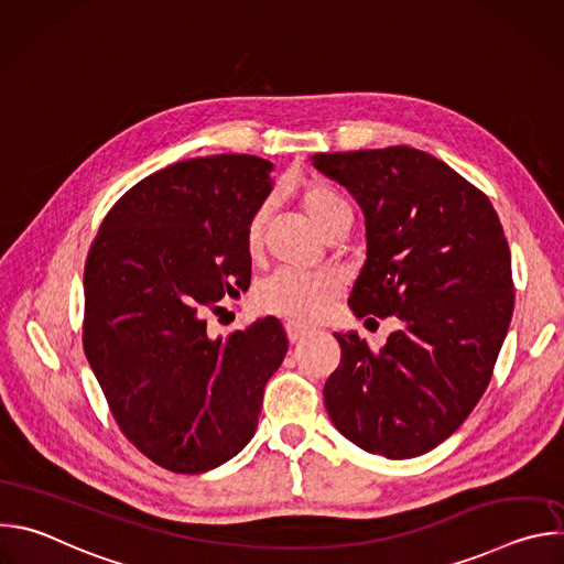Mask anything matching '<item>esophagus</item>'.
<instances>
[{
  "instance_id": "34e87169",
  "label": "esophagus",
  "mask_w": 564,
  "mask_h": 564,
  "mask_svg": "<svg viewBox=\"0 0 564 564\" xmlns=\"http://www.w3.org/2000/svg\"><path fill=\"white\" fill-rule=\"evenodd\" d=\"M285 330H288V339H290L292 344H296V341L305 339V337L312 333L310 328H305V326H296V324H290Z\"/></svg>"
}]
</instances>
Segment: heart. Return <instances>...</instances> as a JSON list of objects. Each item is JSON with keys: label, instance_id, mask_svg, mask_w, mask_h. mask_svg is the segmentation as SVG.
Listing matches in <instances>:
<instances>
[{"label": "heart", "instance_id": "1", "mask_svg": "<svg viewBox=\"0 0 564 564\" xmlns=\"http://www.w3.org/2000/svg\"><path fill=\"white\" fill-rule=\"evenodd\" d=\"M303 209L324 231V236L348 229L352 223V209L348 200L328 185H310L301 194ZM272 216V200H265L248 225L246 243L252 254H259L265 240L268 223ZM341 283L333 274H307L294 270H281L265 281L259 290V305L265 312L283 316L292 324H307L328 310L333 299L339 294Z\"/></svg>", "mask_w": 564, "mask_h": 564}]
</instances>
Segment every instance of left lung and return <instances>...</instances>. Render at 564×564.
<instances>
[{
	"label": "left lung",
	"instance_id": "left-lung-1",
	"mask_svg": "<svg viewBox=\"0 0 564 564\" xmlns=\"http://www.w3.org/2000/svg\"><path fill=\"white\" fill-rule=\"evenodd\" d=\"M312 165L366 218L350 310L401 324L379 352L357 333H335L341 361L324 386L328 415L368 453L424 455L491 381L516 299L505 229L485 194L413 147L314 153Z\"/></svg>",
	"mask_w": 564,
	"mask_h": 564
}]
</instances>
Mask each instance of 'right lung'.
Masks as SVG:
<instances>
[{
    "label": "right lung",
    "mask_w": 564,
    "mask_h": 564,
    "mask_svg": "<svg viewBox=\"0 0 564 564\" xmlns=\"http://www.w3.org/2000/svg\"><path fill=\"white\" fill-rule=\"evenodd\" d=\"M272 163L220 153L133 185L85 265V355L127 440L174 473H205L254 437L288 337L265 316L212 339L207 310L248 288L246 243Z\"/></svg>",
    "instance_id": "1"
}]
</instances>
